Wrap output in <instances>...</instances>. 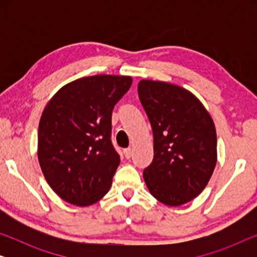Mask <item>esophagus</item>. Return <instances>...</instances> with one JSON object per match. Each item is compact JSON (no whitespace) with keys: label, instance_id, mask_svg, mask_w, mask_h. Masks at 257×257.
<instances>
[{"label":"esophagus","instance_id":"1","mask_svg":"<svg viewBox=\"0 0 257 257\" xmlns=\"http://www.w3.org/2000/svg\"><path fill=\"white\" fill-rule=\"evenodd\" d=\"M124 156H125L126 159H130V158H131V156H132V150L131 149H125L124 150Z\"/></svg>","mask_w":257,"mask_h":257}]
</instances>
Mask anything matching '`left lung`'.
Instances as JSON below:
<instances>
[{
  "label": "left lung",
  "mask_w": 257,
  "mask_h": 257,
  "mask_svg": "<svg viewBox=\"0 0 257 257\" xmlns=\"http://www.w3.org/2000/svg\"><path fill=\"white\" fill-rule=\"evenodd\" d=\"M138 96L153 131L154 156L144 180L160 202L184 205L203 191L215 168V126L198 98L180 86L140 80Z\"/></svg>",
  "instance_id": "left-lung-1"
}]
</instances>
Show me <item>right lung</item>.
I'll use <instances>...</instances> for the list:
<instances>
[{"label": "right lung", "mask_w": 257, "mask_h": 257, "mask_svg": "<svg viewBox=\"0 0 257 257\" xmlns=\"http://www.w3.org/2000/svg\"><path fill=\"white\" fill-rule=\"evenodd\" d=\"M132 78L98 75L63 86L42 113L38 161L66 202L90 206L106 194L120 157L112 145V111Z\"/></svg>", "instance_id": "right-lung-1"}]
</instances>
